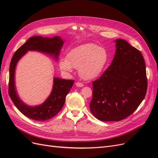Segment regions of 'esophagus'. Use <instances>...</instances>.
Listing matches in <instances>:
<instances>
[{"label":"esophagus","mask_w":158,"mask_h":158,"mask_svg":"<svg viewBox=\"0 0 158 158\" xmlns=\"http://www.w3.org/2000/svg\"><path fill=\"white\" fill-rule=\"evenodd\" d=\"M76 85L77 87H83L84 85L82 83H80V82H76Z\"/></svg>","instance_id":"1"}]
</instances>
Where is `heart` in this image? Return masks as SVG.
Wrapping results in <instances>:
<instances>
[{"mask_svg": "<svg viewBox=\"0 0 158 158\" xmlns=\"http://www.w3.org/2000/svg\"><path fill=\"white\" fill-rule=\"evenodd\" d=\"M109 56L107 50L94 44H85L70 50L66 58L59 61V67L65 73L73 69L78 70L79 76L84 80L97 79L106 70Z\"/></svg>", "mask_w": 158, "mask_h": 158, "instance_id": "1", "label": "heart"}]
</instances>
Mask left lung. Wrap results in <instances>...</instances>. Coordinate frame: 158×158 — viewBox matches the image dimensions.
Masks as SVG:
<instances>
[{
    "mask_svg": "<svg viewBox=\"0 0 158 158\" xmlns=\"http://www.w3.org/2000/svg\"><path fill=\"white\" fill-rule=\"evenodd\" d=\"M114 42L116 51L111 65L92 82L90 111L102 121H118L130 116L147 91L146 65L141 52L124 40Z\"/></svg>",
    "mask_w": 158,
    "mask_h": 158,
    "instance_id": "1",
    "label": "left lung"
}]
</instances>
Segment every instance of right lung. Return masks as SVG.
<instances>
[{
	"instance_id": "add662e5",
	"label": "right lung",
	"mask_w": 158,
	"mask_h": 158,
	"mask_svg": "<svg viewBox=\"0 0 158 158\" xmlns=\"http://www.w3.org/2000/svg\"><path fill=\"white\" fill-rule=\"evenodd\" d=\"M64 42L59 36H55L52 38L33 36L28 39L12 56L9 70V95L14 106L28 118L44 121L55 117L63 108L66 95L73 87L74 81L54 78L51 93L45 101L39 106H29L20 99L16 89L14 76L18 62L29 51H36L47 54L52 56L57 60Z\"/></svg>"
}]
</instances>
